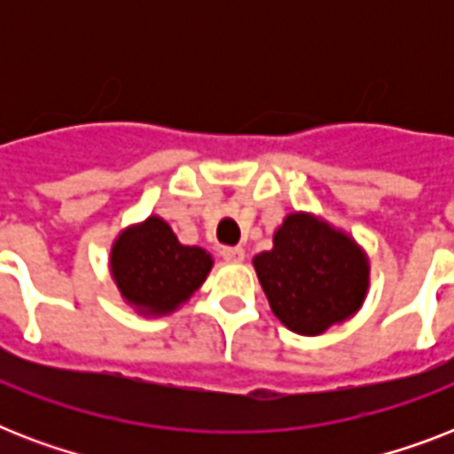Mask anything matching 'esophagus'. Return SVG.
I'll return each mask as SVG.
<instances>
[{
	"label": "esophagus",
	"instance_id": "esophagus-1",
	"mask_svg": "<svg viewBox=\"0 0 454 454\" xmlns=\"http://www.w3.org/2000/svg\"><path fill=\"white\" fill-rule=\"evenodd\" d=\"M221 256H223L228 263H240V262H245V249H242V247H223V249H221Z\"/></svg>",
	"mask_w": 454,
	"mask_h": 454
}]
</instances>
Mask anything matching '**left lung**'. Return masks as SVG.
Wrapping results in <instances>:
<instances>
[{
  "mask_svg": "<svg viewBox=\"0 0 454 454\" xmlns=\"http://www.w3.org/2000/svg\"><path fill=\"white\" fill-rule=\"evenodd\" d=\"M254 269L280 323L306 337L351 317L370 273L363 249L310 214H290L273 235V249L254 256Z\"/></svg>",
  "mask_w": 454,
  "mask_h": 454,
  "instance_id": "left-lung-1",
  "label": "left lung"
}]
</instances>
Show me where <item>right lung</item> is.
Wrapping results in <instances>:
<instances>
[{"instance_id":"add662e5","label":"right lung","mask_w":454,"mask_h":454,"mask_svg":"<svg viewBox=\"0 0 454 454\" xmlns=\"http://www.w3.org/2000/svg\"><path fill=\"white\" fill-rule=\"evenodd\" d=\"M110 269L131 306L148 316H164L205 283L212 256L202 247L181 245L167 221L151 216L117 238Z\"/></svg>"}]
</instances>
